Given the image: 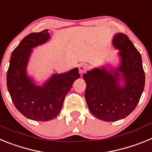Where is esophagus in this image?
<instances>
[{"mask_svg":"<svg viewBox=\"0 0 152 152\" xmlns=\"http://www.w3.org/2000/svg\"><path fill=\"white\" fill-rule=\"evenodd\" d=\"M89 68V64H86V63H82L79 65V72L80 74H83L86 72Z\"/></svg>","mask_w":152,"mask_h":152,"instance_id":"obj_1","label":"esophagus"}]
</instances>
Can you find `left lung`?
<instances>
[{
  "label": "left lung",
  "instance_id": "obj_1",
  "mask_svg": "<svg viewBox=\"0 0 152 152\" xmlns=\"http://www.w3.org/2000/svg\"><path fill=\"white\" fill-rule=\"evenodd\" d=\"M119 50L121 63L117 68H94L83 75L85 100L91 113L107 122L124 119L135 110L145 87L142 56L129 37L117 33L113 39ZM123 78L124 85H120Z\"/></svg>",
  "mask_w": 152,
  "mask_h": 152
}]
</instances>
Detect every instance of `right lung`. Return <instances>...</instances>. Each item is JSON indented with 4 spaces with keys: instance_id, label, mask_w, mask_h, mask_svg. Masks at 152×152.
<instances>
[{
    "instance_id": "1",
    "label": "right lung",
    "mask_w": 152,
    "mask_h": 152,
    "mask_svg": "<svg viewBox=\"0 0 152 152\" xmlns=\"http://www.w3.org/2000/svg\"><path fill=\"white\" fill-rule=\"evenodd\" d=\"M50 38L48 29L27 35L12 52L7 73V86L12 101L24 116L35 121H49L59 114L64 97L76 79L78 68L54 74L42 86H37L26 74L32 49Z\"/></svg>"
}]
</instances>
